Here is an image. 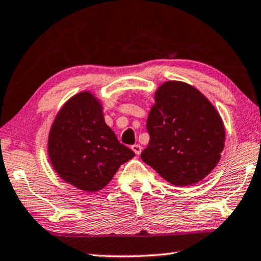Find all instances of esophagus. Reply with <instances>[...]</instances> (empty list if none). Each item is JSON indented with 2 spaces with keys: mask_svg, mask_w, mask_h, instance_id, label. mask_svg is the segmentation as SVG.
Wrapping results in <instances>:
<instances>
[{
  "mask_svg": "<svg viewBox=\"0 0 261 261\" xmlns=\"http://www.w3.org/2000/svg\"><path fill=\"white\" fill-rule=\"evenodd\" d=\"M131 149L134 150V152L136 154H141V152H142V146L139 145V144H135V145H132Z\"/></svg>",
  "mask_w": 261,
  "mask_h": 261,
  "instance_id": "1",
  "label": "esophagus"
}]
</instances>
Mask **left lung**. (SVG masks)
Returning <instances> with one entry per match:
<instances>
[{
    "label": "left lung",
    "mask_w": 261,
    "mask_h": 261,
    "mask_svg": "<svg viewBox=\"0 0 261 261\" xmlns=\"http://www.w3.org/2000/svg\"><path fill=\"white\" fill-rule=\"evenodd\" d=\"M146 129L150 141L141 158L177 186L203 180L225 146V126L216 108L198 89L179 81L165 82L155 90Z\"/></svg>",
    "instance_id": "obj_1"
}]
</instances>
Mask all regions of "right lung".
Returning <instances> with one entry per match:
<instances>
[{"mask_svg":"<svg viewBox=\"0 0 261 261\" xmlns=\"http://www.w3.org/2000/svg\"><path fill=\"white\" fill-rule=\"evenodd\" d=\"M48 154L64 181L82 191L97 192L135 152L120 144L107 125L98 98L82 91L68 99L54 119Z\"/></svg>","mask_w":261,"mask_h":261,"instance_id":"add662e5","label":"right lung"}]
</instances>
